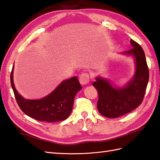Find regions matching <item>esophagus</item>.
<instances>
[{
  "label": "esophagus",
  "mask_w": 160,
  "mask_h": 160,
  "mask_svg": "<svg viewBox=\"0 0 160 160\" xmlns=\"http://www.w3.org/2000/svg\"><path fill=\"white\" fill-rule=\"evenodd\" d=\"M90 75L87 72L82 73L79 77V82L81 85H86L89 83Z\"/></svg>",
  "instance_id": "34e87169"
}]
</instances>
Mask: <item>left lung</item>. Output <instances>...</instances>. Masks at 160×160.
<instances>
[{"label":"left lung","mask_w":160,"mask_h":160,"mask_svg":"<svg viewBox=\"0 0 160 160\" xmlns=\"http://www.w3.org/2000/svg\"><path fill=\"white\" fill-rule=\"evenodd\" d=\"M133 48L125 54L132 55L136 63V72L125 87L112 86L107 79L97 77L92 83L97 90L98 112L105 117L118 118L137 108L143 101L149 79L146 57L139 44L131 40Z\"/></svg>","instance_id":"left-lung-1"}]
</instances>
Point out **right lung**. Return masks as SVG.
Returning a JSON list of instances; mask_svg holds the SVG:
<instances>
[{
  "mask_svg": "<svg viewBox=\"0 0 160 160\" xmlns=\"http://www.w3.org/2000/svg\"><path fill=\"white\" fill-rule=\"evenodd\" d=\"M13 66L11 72V85L20 109L26 115L39 121H62L70 116L74 97L81 88L77 77L63 81L50 94L39 100L24 98L16 91L13 79Z\"/></svg>",
  "mask_w": 160,
  "mask_h": 160,
  "instance_id": "add662e5",
  "label": "right lung"
}]
</instances>
